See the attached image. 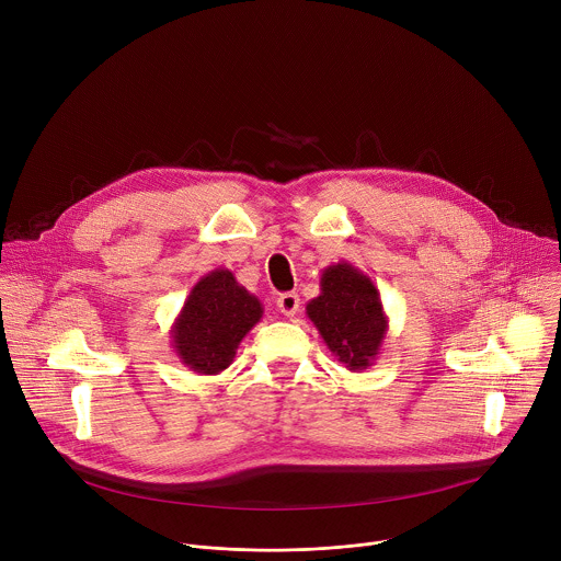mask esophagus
Listing matches in <instances>:
<instances>
[{
    "label": "esophagus",
    "instance_id": "1",
    "mask_svg": "<svg viewBox=\"0 0 561 561\" xmlns=\"http://www.w3.org/2000/svg\"><path fill=\"white\" fill-rule=\"evenodd\" d=\"M299 304H301V301H299V295H297V293H282V295L277 297V308H279V312L286 314V317L297 314Z\"/></svg>",
    "mask_w": 561,
    "mask_h": 561
}]
</instances>
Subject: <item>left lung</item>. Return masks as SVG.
Wrapping results in <instances>:
<instances>
[{
    "instance_id": "8db88e82",
    "label": "left lung",
    "mask_w": 561,
    "mask_h": 561,
    "mask_svg": "<svg viewBox=\"0 0 561 561\" xmlns=\"http://www.w3.org/2000/svg\"><path fill=\"white\" fill-rule=\"evenodd\" d=\"M306 314L348 370L362 373L373 366L388 333V317L379 290L364 271L348 262L327 266Z\"/></svg>"
}]
</instances>
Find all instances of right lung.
I'll use <instances>...</instances> for the list:
<instances>
[{
    "mask_svg": "<svg viewBox=\"0 0 561 561\" xmlns=\"http://www.w3.org/2000/svg\"><path fill=\"white\" fill-rule=\"evenodd\" d=\"M264 314L262 301L237 284L228 268L204 275L188 293L171 329L173 348L184 366L199 375H217Z\"/></svg>",
    "mask_w": 561,
    "mask_h": 561,
    "instance_id": "add662e5",
    "label": "right lung"
}]
</instances>
